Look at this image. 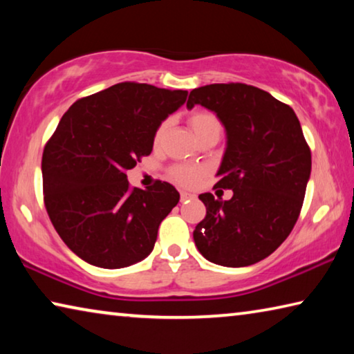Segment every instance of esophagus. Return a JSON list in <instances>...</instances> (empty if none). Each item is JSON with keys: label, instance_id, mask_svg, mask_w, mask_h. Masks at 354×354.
I'll return each instance as SVG.
<instances>
[{"label": "esophagus", "instance_id": "esophagus-1", "mask_svg": "<svg viewBox=\"0 0 354 354\" xmlns=\"http://www.w3.org/2000/svg\"><path fill=\"white\" fill-rule=\"evenodd\" d=\"M192 198H195L194 194H190V192H185V190L181 192V201H183V203H184V201H189V200H192Z\"/></svg>", "mask_w": 354, "mask_h": 354}]
</instances>
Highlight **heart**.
Segmentation results:
<instances>
[{"label":"heart","mask_w":354,"mask_h":354,"mask_svg":"<svg viewBox=\"0 0 354 354\" xmlns=\"http://www.w3.org/2000/svg\"><path fill=\"white\" fill-rule=\"evenodd\" d=\"M187 122L192 131H194L195 137L200 142L203 139H207V137H220L221 134V122L211 111H194L192 113H189ZM169 127H170L169 120H164V122L156 128L154 139H153L156 147L164 142ZM201 175L203 171L200 169H196V167H190V165H175L170 169V176L173 181H176L178 184H183V185L196 184L198 183V179L201 178Z\"/></svg>","instance_id":"heart-1"}]
</instances>
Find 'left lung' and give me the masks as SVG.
Returning a JSON list of instances; mask_svg holds the SVG:
<instances>
[{
	"label": "left lung",
	"instance_id": "8db88e82",
	"mask_svg": "<svg viewBox=\"0 0 354 354\" xmlns=\"http://www.w3.org/2000/svg\"><path fill=\"white\" fill-rule=\"evenodd\" d=\"M195 104L217 113L226 129V151L215 187L231 200L201 194L206 217L194 241L207 261L247 267L270 256L295 226L310 176V149L290 106L241 82L194 88ZM214 187V189H215Z\"/></svg>",
	"mask_w": 354,
	"mask_h": 354
}]
</instances>
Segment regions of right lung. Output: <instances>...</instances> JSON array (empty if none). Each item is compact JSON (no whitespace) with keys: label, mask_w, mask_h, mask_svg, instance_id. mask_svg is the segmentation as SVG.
I'll use <instances>...</instances> for the list:
<instances>
[{"label":"right lung","mask_w":354,"mask_h":354,"mask_svg":"<svg viewBox=\"0 0 354 354\" xmlns=\"http://www.w3.org/2000/svg\"><path fill=\"white\" fill-rule=\"evenodd\" d=\"M187 93L120 82L62 115L41 156L44 201L57 234L82 261L123 268L153 251L179 194L165 181L131 187L127 171L153 151L156 128Z\"/></svg>","instance_id":"1"}]
</instances>
